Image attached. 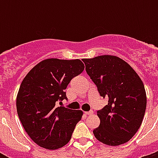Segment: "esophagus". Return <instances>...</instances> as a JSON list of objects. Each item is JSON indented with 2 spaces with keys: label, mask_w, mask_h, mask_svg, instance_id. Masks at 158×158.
<instances>
[{
  "label": "esophagus",
  "mask_w": 158,
  "mask_h": 158,
  "mask_svg": "<svg viewBox=\"0 0 158 158\" xmlns=\"http://www.w3.org/2000/svg\"><path fill=\"white\" fill-rule=\"evenodd\" d=\"M84 113H85V115H92V114H94V110H90L89 111H87V112Z\"/></svg>",
  "instance_id": "obj_1"
}]
</instances>
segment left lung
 <instances>
[{
    "mask_svg": "<svg viewBox=\"0 0 158 158\" xmlns=\"http://www.w3.org/2000/svg\"><path fill=\"white\" fill-rule=\"evenodd\" d=\"M85 69L108 104L97 111L100 125L94 129L97 139L110 146L128 142L144 116L147 98L144 85L130 64L110 55L83 59Z\"/></svg>",
    "mask_w": 158,
    "mask_h": 158,
    "instance_id": "8db88e82",
    "label": "left lung"
}]
</instances>
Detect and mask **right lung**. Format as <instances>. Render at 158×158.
Wrapping results in <instances>:
<instances>
[{"label": "right lung", "instance_id": "obj_1", "mask_svg": "<svg viewBox=\"0 0 158 158\" xmlns=\"http://www.w3.org/2000/svg\"><path fill=\"white\" fill-rule=\"evenodd\" d=\"M84 69L79 59H47L36 64L21 83L17 113L23 129L38 146L58 149L71 139L83 111L56 104L67 99V85Z\"/></svg>", "mask_w": 158, "mask_h": 158}]
</instances>
